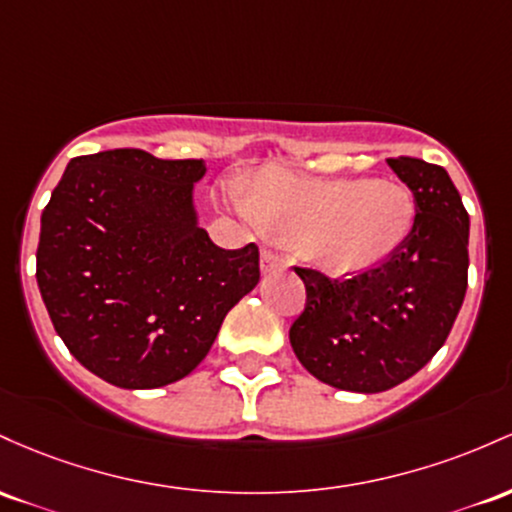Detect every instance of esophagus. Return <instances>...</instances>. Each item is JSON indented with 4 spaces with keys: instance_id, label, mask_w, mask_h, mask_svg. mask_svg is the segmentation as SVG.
Returning <instances> with one entry per match:
<instances>
[{
    "instance_id": "obj_1",
    "label": "esophagus",
    "mask_w": 512,
    "mask_h": 512,
    "mask_svg": "<svg viewBox=\"0 0 512 512\" xmlns=\"http://www.w3.org/2000/svg\"><path fill=\"white\" fill-rule=\"evenodd\" d=\"M280 266H285V261H283V256H278L275 254V251H263L261 254V268H263V273H268V271H275V268H280Z\"/></svg>"
}]
</instances>
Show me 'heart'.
<instances>
[{
  "instance_id": "b5f03b06",
  "label": "heart",
  "mask_w": 512,
  "mask_h": 512,
  "mask_svg": "<svg viewBox=\"0 0 512 512\" xmlns=\"http://www.w3.org/2000/svg\"><path fill=\"white\" fill-rule=\"evenodd\" d=\"M237 203L261 232L336 275L380 266L404 244L413 225V200L404 186L309 179L278 166L239 183Z\"/></svg>"
}]
</instances>
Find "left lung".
<instances>
[{
	"label": "left lung",
	"mask_w": 512,
	"mask_h": 512,
	"mask_svg": "<svg viewBox=\"0 0 512 512\" xmlns=\"http://www.w3.org/2000/svg\"><path fill=\"white\" fill-rule=\"evenodd\" d=\"M411 188L416 217L387 261L353 278L295 266L307 302L290 343L317 380L360 394L387 392L430 363L467 292L469 215L438 164L387 159Z\"/></svg>",
	"instance_id": "obj_1"
}]
</instances>
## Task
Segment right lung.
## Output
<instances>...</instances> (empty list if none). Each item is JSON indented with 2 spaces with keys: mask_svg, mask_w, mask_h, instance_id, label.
<instances>
[{
  "mask_svg": "<svg viewBox=\"0 0 512 512\" xmlns=\"http://www.w3.org/2000/svg\"><path fill=\"white\" fill-rule=\"evenodd\" d=\"M203 174V159L145 149L74 157L40 215L36 278L50 321L116 387L191 375L261 278L256 244L220 249L195 222Z\"/></svg>",
  "mask_w": 512,
  "mask_h": 512,
  "instance_id": "right-lung-1",
  "label": "right lung"
}]
</instances>
